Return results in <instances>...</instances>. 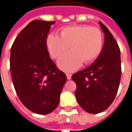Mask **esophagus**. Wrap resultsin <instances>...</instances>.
I'll return each mask as SVG.
<instances>
[{"mask_svg": "<svg viewBox=\"0 0 132 132\" xmlns=\"http://www.w3.org/2000/svg\"><path fill=\"white\" fill-rule=\"evenodd\" d=\"M66 77H67V79H68V80H70V79H71V75L68 73V74H66Z\"/></svg>", "mask_w": 132, "mask_h": 132, "instance_id": "1", "label": "esophagus"}]
</instances>
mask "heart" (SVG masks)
Wrapping results in <instances>:
<instances>
[{
	"label": "heart",
	"mask_w": 132,
	"mask_h": 132,
	"mask_svg": "<svg viewBox=\"0 0 132 132\" xmlns=\"http://www.w3.org/2000/svg\"><path fill=\"white\" fill-rule=\"evenodd\" d=\"M47 49L53 59H58L57 66L66 72H72L81 66L94 61L100 55L103 47V35L95 27L87 25H73L61 28L60 36L48 34L46 40Z\"/></svg>",
	"instance_id": "1"
}]
</instances>
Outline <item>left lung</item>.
<instances>
[{"instance_id": "left-lung-1", "label": "left lung", "mask_w": 132, "mask_h": 132, "mask_svg": "<svg viewBox=\"0 0 132 132\" xmlns=\"http://www.w3.org/2000/svg\"><path fill=\"white\" fill-rule=\"evenodd\" d=\"M104 44L98 57L88 68L71 76L76 84L75 96L81 107L90 114L106 110L117 94L121 74L120 49L113 35L99 22Z\"/></svg>"}]
</instances>
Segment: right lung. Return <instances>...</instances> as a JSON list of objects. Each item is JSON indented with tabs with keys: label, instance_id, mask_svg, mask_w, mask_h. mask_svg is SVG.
Returning <instances> with one entry per match:
<instances>
[{
	"label": "right lung",
	"instance_id": "1",
	"mask_svg": "<svg viewBox=\"0 0 132 132\" xmlns=\"http://www.w3.org/2000/svg\"><path fill=\"white\" fill-rule=\"evenodd\" d=\"M55 21L35 20L19 33L11 49L10 70L18 98L28 109L48 114L58 106L66 76L51 59L46 40Z\"/></svg>",
	"mask_w": 132,
	"mask_h": 132
}]
</instances>
